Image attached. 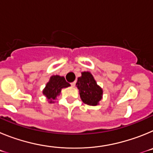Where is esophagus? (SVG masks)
Segmentation results:
<instances>
[{
	"label": "esophagus",
	"mask_w": 153,
	"mask_h": 153,
	"mask_svg": "<svg viewBox=\"0 0 153 153\" xmlns=\"http://www.w3.org/2000/svg\"><path fill=\"white\" fill-rule=\"evenodd\" d=\"M70 85H71V86H73V87H74V86H75V85H76V82H73V83H70Z\"/></svg>",
	"instance_id": "obj_1"
}]
</instances>
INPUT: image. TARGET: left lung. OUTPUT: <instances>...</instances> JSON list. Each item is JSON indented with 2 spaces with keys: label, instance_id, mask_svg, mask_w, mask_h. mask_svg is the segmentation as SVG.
<instances>
[{
  "label": "left lung",
  "instance_id": "1",
  "mask_svg": "<svg viewBox=\"0 0 153 153\" xmlns=\"http://www.w3.org/2000/svg\"><path fill=\"white\" fill-rule=\"evenodd\" d=\"M76 85L79 89L81 100L85 104L97 106L102 99V90L97 84L90 73H82V76L78 78Z\"/></svg>",
  "mask_w": 153,
  "mask_h": 153
}]
</instances>
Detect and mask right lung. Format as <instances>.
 I'll return each mask as SVG.
<instances>
[{
    "label": "right lung",
    "instance_id": "add662e5",
    "mask_svg": "<svg viewBox=\"0 0 153 153\" xmlns=\"http://www.w3.org/2000/svg\"><path fill=\"white\" fill-rule=\"evenodd\" d=\"M70 84L67 83L63 76H53L50 81L46 85V87L43 90V93L47 97L48 100H51L50 102H53L51 100H54L60 94L62 88L68 87Z\"/></svg>",
    "mask_w": 153,
    "mask_h": 153
}]
</instances>
